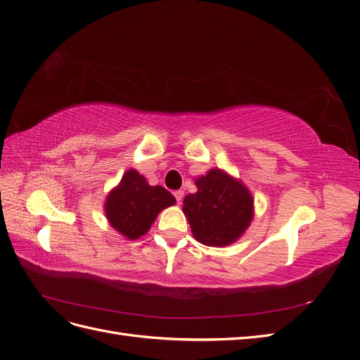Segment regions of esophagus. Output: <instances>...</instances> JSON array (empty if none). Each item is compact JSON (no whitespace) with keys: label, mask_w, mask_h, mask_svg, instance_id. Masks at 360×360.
<instances>
[{"label":"esophagus","mask_w":360,"mask_h":360,"mask_svg":"<svg viewBox=\"0 0 360 360\" xmlns=\"http://www.w3.org/2000/svg\"><path fill=\"white\" fill-rule=\"evenodd\" d=\"M172 193H174V197H176V201L180 204V202H181V200H183V195H184V192H183V191H174Z\"/></svg>","instance_id":"1"}]
</instances>
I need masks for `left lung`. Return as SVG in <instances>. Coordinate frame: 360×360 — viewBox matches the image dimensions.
<instances>
[{
	"instance_id": "1",
	"label": "left lung",
	"mask_w": 360,
	"mask_h": 360,
	"mask_svg": "<svg viewBox=\"0 0 360 360\" xmlns=\"http://www.w3.org/2000/svg\"><path fill=\"white\" fill-rule=\"evenodd\" d=\"M195 184L198 192L183 200V212L195 238L209 246L236 242L252 219V195L221 169L209 171Z\"/></svg>"
}]
</instances>
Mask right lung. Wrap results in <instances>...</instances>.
<instances>
[{"label":"right lung","mask_w":360,"mask_h":360,"mask_svg":"<svg viewBox=\"0 0 360 360\" xmlns=\"http://www.w3.org/2000/svg\"><path fill=\"white\" fill-rule=\"evenodd\" d=\"M176 202V198L162 186H150L135 169H129L122 183L106 198L105 213L118 233L134 240L144 236L158 213Z\"/></svg>","instance_id":"1"}]
</instances>
